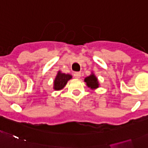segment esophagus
<instances>
[{"label":"esophagus","mask_w":148,"mask_h":148,"mask_svg":"<svg viewBox=\"0 0 148 148\" xmlns=\"http://www.w3.org/2000/svg\"><path fill=\"white\" fill-rule=\"evenodd\" d=\"M74 77H75V78H77V79L80 78L81 73L80 72H75L74 74Z\"/></svg>","instance_id":"1"}]
</instances>
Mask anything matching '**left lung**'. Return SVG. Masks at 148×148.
Listing matches in <instances>:
<instances>
[{
    "label": "left lung",
    "mask_w": 148,
    "mask_h": 148,
    "mask_svg": "<svg viewBox=\"0 0 148 148\" xmlns=\"http://www.w3.org/2000/svg\"><path fill=\"white\" fill-rule=\"evenodd\" d=\"M84 81L86 83L87 86L90 88L91 90H96V88H99V85H100L99 80H98V78L93 72H91L90 75L85 77Z\"/></svg>",
    "instance_id": "left-lung-1"
}]
</instances>
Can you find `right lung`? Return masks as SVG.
Returning a JSON list of instances; mask_svg holds the SVG:
<instances>
[{
  "mask_svg": "<svg viewBox=\"0 0 148 148\" xmlns=\"http://www.w3.org/2000/svg\"><path fill=\"white\" fill-rule=\"evenodd\" d=\"M72 79V75L70 74H65L60 71H58V74L54 79L53 89L55 90H60L67 84L68 81Z\"/></svg>",
  "mask_w": 148,
  "mask_h": 148,
  "instance_id": "1",
  "label": "right lung"
}]
</instances>
